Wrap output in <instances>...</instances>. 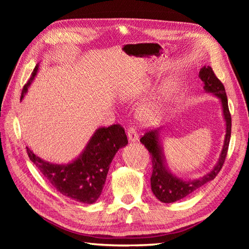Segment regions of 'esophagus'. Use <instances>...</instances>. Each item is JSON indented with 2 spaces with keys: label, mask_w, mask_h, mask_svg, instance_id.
Listing matches in <instances>:
<instances>
[{
  "label": "esophagus",
  "mask_w": 249,
  "mask_h": 249,
  "mask_svg": "<svg viewBox=\"0 0 249 249\" xmlns=\"http://www.w3.org/2000/svg\"><path fill=\"white\" fill-rule=\"evenodd\" d=\"M127 138L132 142L138 140V133L134 126H130L129 129H127Z\"/></svg>",
  "instance_id": "esophagus-1"
}]
</instances>
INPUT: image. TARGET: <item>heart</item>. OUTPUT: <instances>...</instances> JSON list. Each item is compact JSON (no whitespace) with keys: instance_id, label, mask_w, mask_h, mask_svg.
Returning a JSON list of instances; mask_svg holds the SVG:
<instances>
[{"instance_id":"obj_1","label":"heart","mask_w":249,"mask_h":249,"mask_svg":"<svg viewBox=\"0 0 249 249\" xmlns=\"http://www.w3.org/2000/svg\"><path fill=\"white\" fill-rule=\"evenodd\" d=\"M141 116L143 119H145V120H156L158 118V116H159V111L156 110L155 108L146 109L145 111L142 112Z\"/></svg>"}]
</instances>
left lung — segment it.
I'll use <instances>...</instances> for the list:
<instances>
[{
  "mask_svg": "<svg viewBox=\"0 0 249 249\" xmlns=\"http://www.w3.org/2000/svg\"><path fill=\"white\" fill-rule=\"evenodd\" d=\"M199 77L205 83V90L208 92L214 93L219 96L222 104L223 115L227 123V135H225L224 145L222 153L219 158V162L215 168L209 172L208 175L194 180H183L175 176H172L164 167L162 155L160 152L159 144H158V132L157 130H152L146 132L140 138V142L147 148L153 163V172L150 177V185H152V191L155 196L162 202H175L177 200L186 197L187 195L191 194L201 186L207 184L210 180L216 178V176L221 170L225 158L228 155L229 144L231 133V116L228 105V97L225 93L224 86L221 81L216 77L212 67L203 66L199 71Z\"/></svg>",
  "mask_w": 249,
  "mask_h": 249,
  "instance_id": "left-lung-1",
  "label": "left lung"
}]
</instances>
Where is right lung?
I'll list each match as a JSON object with an SVG mask.
<instances>
[{
	"instance_id": "add662e5",
	"label": "right lung",
	"mask_w": 249,
	"mask_h": 249,
	"mask_svg": "<svg viewBox=\"0 0 249 249\" xmlns=\"http://www.w3.org/2000/svg\"><path fill=\"white\" fill-rule=\"evenodd\" d=\"M38 70V65L21 90L20 100ZM127 144L124 126L112 124L97 130L89 141L84 153L76 161L66 165L52 164L41 160L29 147L27 154L35 166L52 186L65 196L83 203H93L100 197L110 163L117 150Z\"/></svg>"
}]
</instances>
